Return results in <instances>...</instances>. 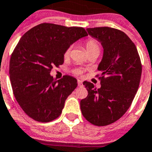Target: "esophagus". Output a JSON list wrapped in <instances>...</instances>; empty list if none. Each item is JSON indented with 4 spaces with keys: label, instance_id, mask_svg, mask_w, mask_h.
<instances>
[{
    "label": "esophagus",
    "instance_id": "esophagus-1",
    "mask_svg": "<svg viewBox=\"0 0 152 152\" xmlns=\"http://www.w3.org/2000/svg\"><path fill=\"white\" fill-rule=\"evenodd\" d=\"M77 83H78V86L79 87H81L82 85H83V84H82V80H78Z\"/></svg>",
    "mask_w": 152,
    "mask_h": 152
}]
</instances>
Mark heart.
Instances as JSON below:
<instances>
[{"label": "heart", "mask_w": 152, "mask_h": 152, "mask_svg": "<svg viewBox=\"0 0 152 152\" xmlns=\"http://www.w3.org/2000/svg\"><path fill=\"white\" fill-rule=\"evenodd\" d=\"M84 45H85V48H86V51L88 54L91 53H99L100 47H99V42L96 40L93 39V38H90L88 40H87ZM70 51H71V48H68L64 51V59H67V58L69 57V56H70ZM84 70L82 69V68H75V69H73L72 71V72L75 76H80L84 73Z\"/></svg>", "instance_id": "b5f03b06"}]
</instances>
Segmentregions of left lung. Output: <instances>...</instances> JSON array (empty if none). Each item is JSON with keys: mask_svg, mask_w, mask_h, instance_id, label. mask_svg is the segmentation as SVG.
Segmentation results:
<instances>
[{"mask_svg": "<svg viewBox=\"0 0 152 152\" xmlns=\"http://www.w3.org/2000/svg\"><path fill=\"white\" fill-rule=\"evenodd\" d=\"M104 47V56L96 77L101 87L96 88L84 81L88 96L81 99L84 117L91 124L107 126L117 121L130 107L139 88L142 64L137 48L124 32L110 27L87 28Z\"/></svg>", "mask_w": 152, "mask_h": 152, "instance_id": "left-lung-1", "label": "left lung"}]
</instances>
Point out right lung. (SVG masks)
I'll return each mask as SVG.
<instances>
[{"instance_id":"1","label":"right lung","mask_w":152,"mask_h":152,"mask_svg":"<svg viewBox=\"0 0 152 152\" xmlns=\"http://www.w3.org/2000/svg\"><path fill=\"white\" fill-rule=\"evenodd\" d=\"M86 36L84 28L50 23L40 24L22 36L11 55L9 76L15 98L30 118L47 123L60 116L77 80L68 75L56 80L50 72L63 64L64 51Z\"/></svg>"}]
</instances>
